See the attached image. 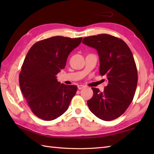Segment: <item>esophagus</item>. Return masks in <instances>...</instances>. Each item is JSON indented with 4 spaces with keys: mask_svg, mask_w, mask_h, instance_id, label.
I'll list each match as a JSON object with an SVG mask.
<instances>
[{
    "mask_svg": "<svg viewBox=\"0 0 154 154\" xmlns=\"http://www.w3.org/2000/svg\"><path fill=\"white\" fill-rule=\"evenodd\" d=\"M85 85H79L77 86L78 89H79V90L83 89V88H85Z\"/></svg>",
    "mask_w": 154,
    "mask_h": 154,
    "instance_id": "1",
    "label": "esophagus"
}]
</instances>
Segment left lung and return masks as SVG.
I'll return each mask as SVG.
<instances>
[{
    "instance_id": "8db88e82",
    "label": "left lung",
    "mask_w": 154,
    "mask_h": 154,
    "mask_svg": "<svg viewBox=\"0 0 154 154\" xmlns=\"http://www.w3.org/2000/svg\"><path fill=\"white\" fill-rule=\"evenodd\" d=\"M83 43L97 50L99 73L108 81L103 92L92 88L93 96L87 101L88 106L101 120L116 119L128 108L138 83V72L132 51L123 40L109 34L88 36L83 38Z\"/></svg>"
}]
</instances>
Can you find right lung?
Returning a JSON list of instances; mask_svg holds the SVG:
<instances>
[{"mask_svg": "<svg viewBox=\"0 0 154 154\" xmlns=\"http://www.w3.org/2000/svg\"><path fill=\"white\" fill-rule=\"evenodd\" d=\"M82 39L51 37L36 42L28 51L19 84L32 112L40 119L54 120L69 106L77 87L61 84L56 75L65 68L68 55Z\"/></svg>", "mask_w": 154, "mask_h": 154, "instance_id": "1", "label": "right lung"}]
</instances>
